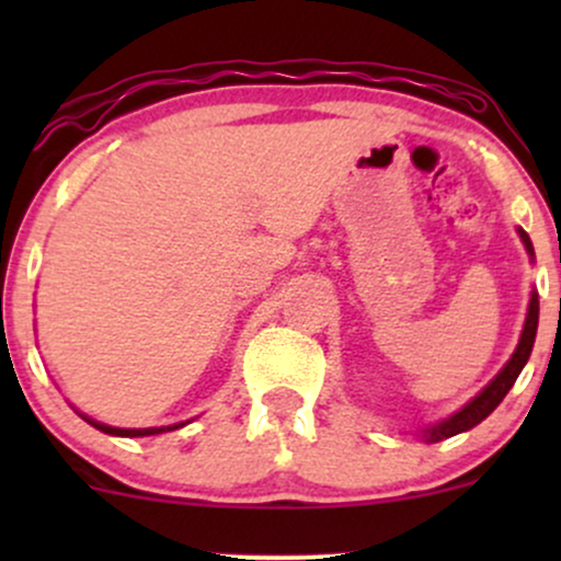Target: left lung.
<instances>
[{"label": "left lung", "mask_w": 561, "mask_h": 561, "mask_svg": "<svg viewBox=\"0 0 561 561\" xmlns=\"http://www.w3.org/2000/svg\"><path fill=\"white\" fill-rule=\"evenodd\" d=\"M519 240H523L527 255H530V263H536V250H533V242L530 237H527L525 229H517ZM536 332H538V289L533 287L530 289V302H527V313H525V324H523V334H519V343L514 347L512 358L501 366V371L495 375L491 382L482 388L478 396L469 398V401L461 405L459 411H454V414L446 416V420H440L437 424H430V427H424L420 437L427 443H437V440H446V437H454L459 433H467V430L478 427V424L485 420L488 414H493L495 405L506 398V392L512 390V385L517 382L519 371L525 369L527 358H530L533 353V343H536Z\"/></svg>", "instance_id": "left-lung-1"}]
</instances>
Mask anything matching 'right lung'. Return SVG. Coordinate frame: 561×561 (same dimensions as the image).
I'll use <instances>...</instances> for the list:
<instances>
[{"label": "right lung", "instance_id": "add662e5", "mask_svg": "<svg viewBox=\"0 0 561 561\" xmlns=\"http://www.w3.org/2000/svg\"><path fill=\"white\" fill-rule=\"evenodd\" d=\"M79 416H81L83 422H89V424H92V427L100 430V433H105V435H115V437H147V435H160V433H171V430H179V427H184V424H190V420H186V422L169 424V427H141V430H128V427H111V424H102V422L92 420V416L81 414V411H79Z\"/></svg>", "mask_w": 561, "mask_h": 561}]
</instances>
